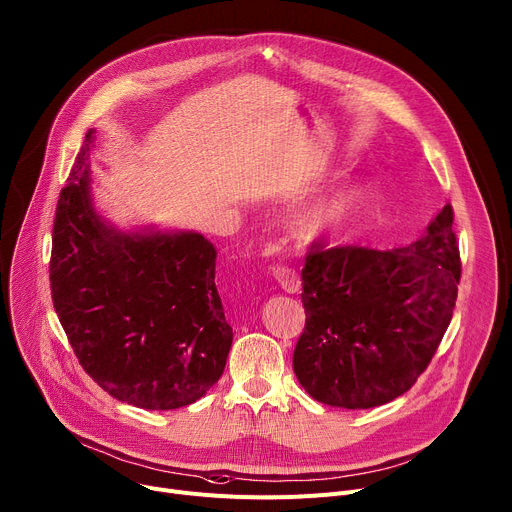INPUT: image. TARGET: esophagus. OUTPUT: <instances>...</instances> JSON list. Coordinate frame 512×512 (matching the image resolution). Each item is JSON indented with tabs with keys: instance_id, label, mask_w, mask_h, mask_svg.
<instances>
[{
	"instance_id": "obj_1",
	"label": "esophagus",
	"mask_w": 512,
	"mask_h": 512,
	"mask_svg": "<svg viewBox=\"0 0 512 512\" xmlns=\"http://www.w3.org/2000/svg\"><path fill=\"white\" fill-rule=\"evenodd\" d=\"M273 277H275V282L280 284L286 292H290V294H294V292H298L300 290V275H298V271H296V267H292V265H277V267H273Z\"/></svg>"
}]
</instances>
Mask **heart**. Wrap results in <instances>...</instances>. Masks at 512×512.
Segmentation results:
<instances>
[{"label": "heart", "mask_w": 512, "mask_h": 512, "mask_svg": "<svg viewBox=\"0 0 512 512\" xmlns=\"http://www.w3.org/2000/svg\"><path fill=\"white\" fill-rule=\"evenodd\" d=\"M367 192L363 188H345L329 198L316 202L306 212V224L312 230H341L345 228L365 206Z\"/></svg>", "instance_id": "obj_1"}]
</instances>
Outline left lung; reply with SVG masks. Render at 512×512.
I'll return each instance as SVG.
<instances>
[{
  "label": "left lung",
  "instance_id": "1",
  "mask_svg": "<svg viewBox=\"0 0 512 512\" xmlns=\"http://www.w3.org/2000/svg\"><path fill=\"white\" fill-rule=\"evenodd\" d=\"M461 259L447 204L418 241L378 251L314 241L294 371L318 402L374 408L408 392L449 327Z\"/></svg>",
  "mask_w": 512,
  "mask_h": 512
}]
</instances>
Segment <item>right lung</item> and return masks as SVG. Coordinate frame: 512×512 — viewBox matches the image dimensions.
<instances>
[{
  "mask_svg": "<svg viewBox=\"0 0 512 512\" xmlns=\"http://www.w3.org/2000/svg\"><path fill=\"white\" fill-rule=\"evenodd\" d=\"M87 130L61 190L51 294L85 374L116 400L173 410L222 376L232 345L214 284L216 249L198 232L126 235L89 198Z\"/></svg>",
  "mask_w": 512,
  "mask_h": 512,
  "instance_id": "right-lung-1",
  "label": "right lung"
}]
</instances>
